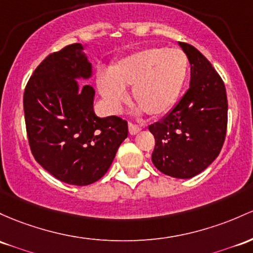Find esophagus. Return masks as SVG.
Returning <instances> with one entry per match:
<instances>
[{
	"label": "esophagus",
	"instance_id": "1",
	"mask_svg": "<svg viewBox=\"0 0 253 253\" xmlns=\"http://www.w3.org/2000/svg\"><path fill=\"white\" fill-rule=\"evenodd\" d=\"M128 129H129V133H131L132 135H135L141 131V127L137 126V125H134V124H132V122H128Z\"/></svg>",
	"mask_w": 253,
	"mask_h": 253
}]
</instances>
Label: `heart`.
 I'll return each mask as SVG.
<instances>
[{
    "label": "heart",
    "instance_id": "b5f03b06",
    "mask_svg": "<svg viewBox=\"0 0 253 253\" xmlns=\"http://www.w3.org/2000/svg\"><path fill=\"white\" fill-rule=\"evenodd\" d=\"M190 62L179 48L141 49L122 57L97 76V88L108 109L116 113L126 102L125 88L132 87L139 112L161 116L173 109L184 88Z\"/></svg>",
    "mask_w": 253,
    "mask_h": 253
}]
</instances>
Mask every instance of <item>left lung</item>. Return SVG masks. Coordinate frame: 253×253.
I'll return each instance as SVG.
<instances>
[{
  "label": "left lung",
  "instance_id": "8db88e82",
  "mask_svg": "<svg viewBox=\"0 0 253 253\" xmlns=\"http://www.w3.org/2000/svg\"><path fill=\"white\" fill-rule=\"evenodd\" d=\"M191 65L190 87L162 120L150 125L155 150L152 163L166 175L190 179L220 154L227 131L226 87L203 54L179 42Z\"/></svg>",
  "mask_w": 253,
  "mask_h": 253
}]
</instances>
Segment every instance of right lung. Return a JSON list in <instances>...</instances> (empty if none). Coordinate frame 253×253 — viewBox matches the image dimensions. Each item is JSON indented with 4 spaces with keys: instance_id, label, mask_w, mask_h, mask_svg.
Masks as SVG:
<instances>
[{
    "instance_id": "obj_1",
    "label": "right lung",
    "mask_w": 253,
    "mask_h": 253,
    "mask_svg": "<svg viewBox=\"0 0 253 253\" xmlns=\"http://www.w3.org/2000/svg\"><path fill=\"white\" fill-rule=\"evenodd\" d=\"M86 45L71 44L36 68L24 93L27 137L36 161L60 181L86 186L101 179L128 135L127 121L98 118Z\"/></svg>"
}]
</instances>
